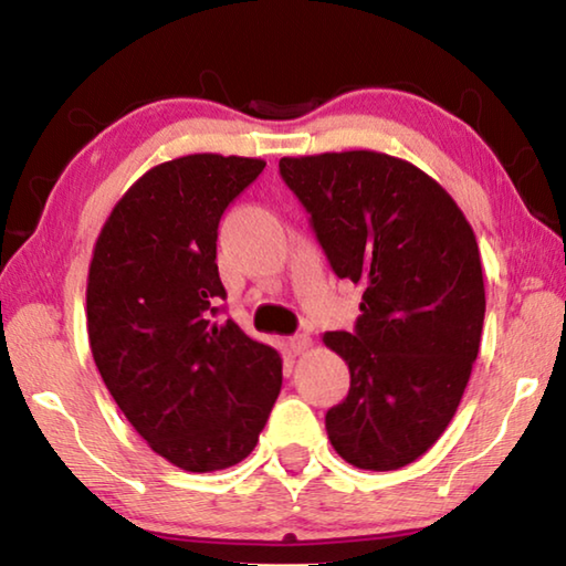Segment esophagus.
Listing matches in <instances>:
<instances>
[{
    "label": "esophagus",
    "instance_id": "obj_1",
    "mask_svg": "<svg viewBox=\"0 0 566 566\" xmlns=\"http://www.w3.org/2000/svg\"><path fill=\"white\" fill-rule=\"evenodd\" d=\"M312 347V337L310 334H294V337L290 339V349L294 352V354H302V352H306Z\"/></svg>",
    "mask_w": 566,
    "mask_h": 566
}]
</instances>
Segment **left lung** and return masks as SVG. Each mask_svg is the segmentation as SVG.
Returning a JSON list of instances; mask_svg holds the SVG:
<instances>
[{"label": "left lung", "mask_w": 566, "mask_h": 566, "mask_svg": "<svg viewBox=\"0 0 566 566\" xmlns=\"http://www.w3.org/2000/svg\"><path fill=\"white\" fill-rule=\"evenodd\" d=\"M280 171L332 270L361 286L354 332L322 337L352 377L324 419L329 442L359 469L407 467L444 434L479 354L474 229L437 179L385 151L282 157Z\"/></svg>", "instance_id": "8db88e82"}]
</instances>
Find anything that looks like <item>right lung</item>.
<instances>
[{
    "label": "right lung",
    "mask_w": 566,
    "mask_h": 566,
    "mask_svg": "<svg viewBox=\"0 0 566 566\" xmlns=\"http://www.w3.org/2000/svg\"><path fill=\"white\" fill-rule=\"evenodd\" d=\"M266 161L212 151L145 171L94 242L87 332L94 364L137 434L185 472L242 462L282 389L272 347L217 322V227Z\"/></svg>",
    "instance_id": "right-lung-1"
}]
</instances>
